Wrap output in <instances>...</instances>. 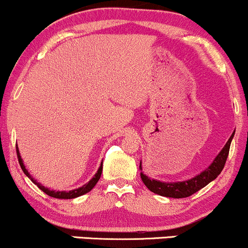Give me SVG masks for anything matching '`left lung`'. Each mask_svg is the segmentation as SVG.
I'll list each match as a JSON object with an SVG mask.
<instances>
[{"mask_svg": "<svg viewBox=\"0 0 248 248\" xmlns=\"http://www.w3.org/2000/svg\"><path fill=\"white\" fill-rule=\"evenodd\" d=\"M234 132L232 133V135L230 136L229 141L226 142V144L223 147V149L219 152V154L216 156V158L213 162L206 168L205 170H203L201 173L196 175L195 177L186 179V181L182 182H161L157 179H152L148 177L147 175H144L143 172H141V178L142 182L144 183L148 189L154 193H157L160 196H164V197L169 198H186L189 196L193 195L195 192H197L198 190L203 189L204 186H206L210 182H212L213 179L218 177L219 173L221 172L223 168L225 166V162H226L227 156H229L230 152V146H231V142L233 136H234ZM140 169L142 170V162L140 161Z\"/></svg>", "mask_w": 248, "mask_h": 248, "instance_id": "left-lung-1", "label": "left lung"}]
</instances>
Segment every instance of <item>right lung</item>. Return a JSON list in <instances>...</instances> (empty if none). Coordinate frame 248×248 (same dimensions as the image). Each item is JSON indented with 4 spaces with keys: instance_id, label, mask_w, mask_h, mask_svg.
<instances>
[{
    "instance_id": "add662e5",
    "label": "right lung",
    "mask_w": 248,
    "mask_h": 248,
    "mask_svg": "<svg viewBox=\"0 0 248 248\" xmlns=\"http://www.w3.org/2000/svg\"><path fill=\"white\" fill-rule=\"evenodd\" d=\"M16 150H17V158H18V162H19V166H21L22 170H23V172L25 175L29 177L31 181L33 182V183L36 184L37 186L39 187V189L42 190L43 192H45L46 195L51 196V197L53 198H59V199H72V198H77L79 197V196H82L85 195V193L90 192L91 190L93 189V187L95 186V184L98 183V181L100 179V176H101V172H102V162H101V166L99 167L98 171L95 172V175L93 176L92 179H91L90 182H87L86 184H84V186L78 187V189H75V190H71V191H56V190H50L49 187H45L44 186H42L41 183H38V182L36 181V179H33V177H31L30 172L28 171L27 169H25V166L23 163V160H22L21 157V154H19V150H18V147L16 146Z\"/></svg>"
}]
</instances>
